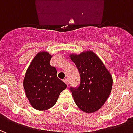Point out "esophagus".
Wrapping results in <instances>:
<instances>
[{
    "label": "esophagus",
    "mask_w": 133,
    "mask_h": 133,
    "mask_svg": "<svg viewBox=\"0 0 133 133\" xmlns=\"http://www.w3.org/2000/svg\"><path fill=\"white\" fill-rule=\"evenodd\" d=\"M63 81H64V83H65V84L68 85V84H69V81H68V79L65 78V79H64Z\"/></svg>",
    "instance_id": "obj_1"
}]
</instances>
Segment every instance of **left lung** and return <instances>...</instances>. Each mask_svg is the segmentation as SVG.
I'll return each mask as SVG.
<instances>
[{"mask_svg":"<svg viewBox=\"0 0 133 133\" xmlns=\"http://www.w3.org/2000/svg\"><path fill=\"white\" fill-rule=\"evenodd\" d=\"M70 58L81 75L80 86L70 88L76 105L86 113L98 111L110 94L113 82L112 75L92 50L71 53Z\"/></svg>","mask_w":133,"mask_h":133,"instance_id":"obj_1","label":"left lung"}]
</instances>
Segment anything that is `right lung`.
<instances>
[{
	"mask_svg": "<svg viewBox=\"0 0 133 133\" xmlns=\"http://www.w3.org/2000/svg\"><path fill=\"white\" fill-rule=\"evenodd\" d=\"M52 55L41 51L33 58L25 72L23 87L33 108L46 110L55 105L66 84L57 77L55 67L50 65Z\"/></svg>",
	"mask_w": 133,
	"mask_h": 133,
	"instance_id": "1",
	"label": "right lung"
}]
</instances>
